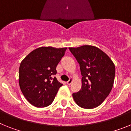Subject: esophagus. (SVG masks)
Listing matches in <instances>:
<instances>
[{
    "instance_id": "34e87169",
    "label": "esophagus",
    "mask_w": 131,
    "mask_h": 131,
    "mask_svg": "<svg viewBox=\"0 0 131 131\" xmlns=\"http://www.w3.org/2000/svg\"><path fill=\"white\" fill-rule=\"evenodd\" d=\"M73 82V79L72 78H70L69 79V80L68 81V82H67V84H68V85H70V84H71V83Z\"/></svg>"
}]
</instances>
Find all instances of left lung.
I'll return each mask as SVG.
<instances>
[{
  "mask_svg": "<svg viewBox=\"0 0 131 131\" xmlns=\"http://www.w3.org/2000/svg\"><path fill=\"white\" fill-rule=\"evenodd\" d=\"M79 63L82 86L73 94L75 103L84 109L100 106L110 93L115 79V65L108 56L98 48L84 45L69 48Z\"/></svg>",
  "mask_w": 131,
  "mask_h": 131,
  "instance_id": "left-lung-1",
  "label": "left lung"
}]
</instances>
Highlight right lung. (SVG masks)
I'll use <instances>...</instances> for the list:
<instances>
[{"instance_id":"obj_1","label":"right lung","mask_w":131,"mask_h":131,"mask_svg":"<svg viewBox=\"0 0 131 131\" xmlns=\"http://www.w3.org/2000/svg\"><path fill=\"white\" fill-rule=\"evenodd\" d=\"M66 49L40 47L30 52L21 62L19 87L27 100L33 106L47 107L54 100L62 86L54 75Z\"/></svg>"}]
</instances>
